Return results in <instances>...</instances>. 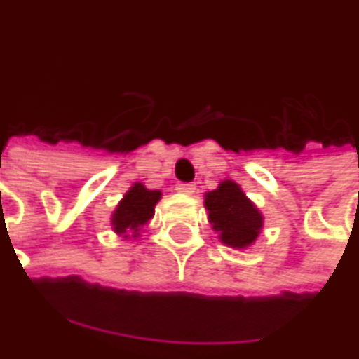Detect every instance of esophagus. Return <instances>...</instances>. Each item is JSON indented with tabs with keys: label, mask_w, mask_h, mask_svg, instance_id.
<instances>
[{
	"label": "esophagus",
	"mask_w": 359,
	"mask_h": 359,
	"mask_svg": "<svg viewBox=\"0 0 359 359\" xmlns=\"http://www.w3.org/2000/svg\"><path fill=\"white\" fill-rule=\"evenodd\" d=\"M177 190L180 191V194H186V196H194L196 194V184H179L177 186Z\"/></svg>",
	"instance_id": "obj_1"
}]
</instances>
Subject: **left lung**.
Returning a JSON list of instances; mask_svg holds the SVG:
<instances>
[{
	"label": "left lung",
	"mask_w": 359,
	"mask_h": 359,
	"mask_svg": "<svg viewBox=\"0 0 359 359\" xmlns=\"http://www.w3.org/2000/svg\"><path fill=\"white\" fill-rule=\"evenodd\" d=\"M203 203L210 226L224 245L245 250L256 243L264 228V215L237 182L222 180L218 188L205 194Z\"/></svg>",
	"instance_id": "obj_1"
}]
</instances>
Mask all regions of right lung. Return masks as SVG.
Wrapping results in <instances>:
<instances>
[{
    "label": "right lung",
    "instance_id": "obj_1",
    "mask_svg": "<svg viewBox=\"0 0 359 359\" xmlns=\"http://www.w3.org/2000/svg\"><path fill=\"white\" fill-rule=\"evenodd\" d=\"M160 199V190H149L143 182H133L111 215L114 233L124 239H137L141 235V229L154 216V207Z\"/></svg>",
    "mask_w": 359,
    "mask_h": 359
}]
</instances>
